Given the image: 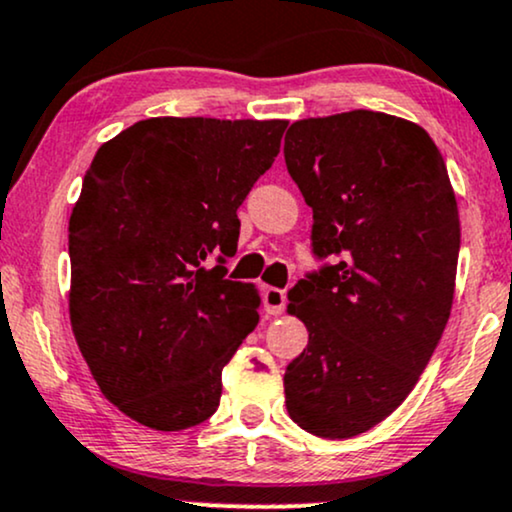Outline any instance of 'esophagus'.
Listing matches in <instances>:
<instances>
[{"instance_id":"1","label":"esophagus","mask_w":512,"mask_h":512,"mask_svg":"<svg viewBox=\"0 0 512 512\" xmlns=\"http://www.w3.org/2000/svg\"><path fill=\"white\" fill-rule=\"evenodd\" d=\"M262 298H264V312H267V315L272 317L283 315V310H286V293H283L281 288H274V286L264 288Z\"/></svg>"}]
</instances>
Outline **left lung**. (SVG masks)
Instances as JSON below:
<instances>
[{
  "instance_id": "left-lung-1",
  "label": "left lung",
  "mask_w": 512,
  "mask_h": 512,
  "mask_svg": "<svg viewBox=\"0 0 512 512\" xmlns=\"http://www.w3.org/2000/svg\"><path fill=\"white\" fill-rule=\"evenodd\" d=\"M283 157L312 207V250L334 257L288 295L310 341L283 374L286 408L305 432L350 439L408 398L439 346L458 202L429 133L391 114L295 121Z\"/></svg>"
}]
</instances>
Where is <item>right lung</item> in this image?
<instances>
[{
    "instance_id": "obj_1",
    "label": "right lung",
    "mask_w": 512,
    "mask_h": 512,
    "mask_svg": "<svg viewBox=\"0 0 512 512\" xmlns=\"http://www.w3.org/2000/svg\"><path fill=\"white\" fill-rule=\"evenodd\" d=\"M286 126L157 116L104 143L85 171L69 221L73 336L104 398L145 427L212 417L221 369L260 322V295L226 279L224 262Z\"/></svg>"
}]
</instances>
